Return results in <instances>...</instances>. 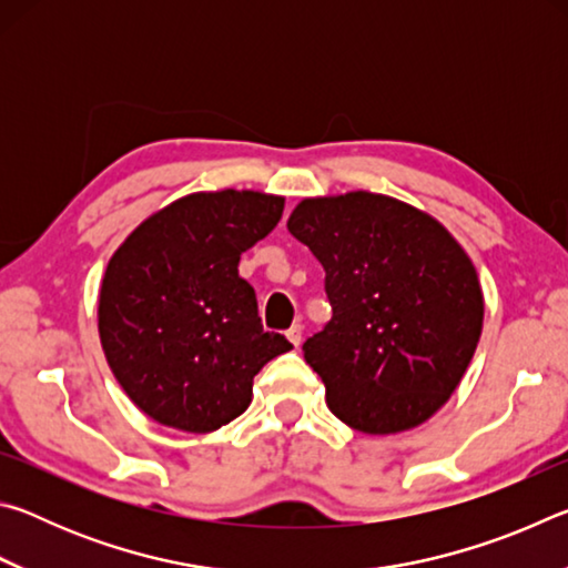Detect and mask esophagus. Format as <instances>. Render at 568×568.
Here are the masks:
<instances>
[{
	"instance_id": "esophagus-1",
	"label": "esophagus",
	"mask_w": 568,
	"mask_h": 568,
	"mask_svg": "<svg viewBox=\"0 0 568 568\" xmlns=\"http://www.w3.org/2000/svg\"><path fill=\"white\" fill-rule=\"evenodd\" d=\"M285 338H287V341H291V343L295 345V348H297V345H301V341H303V325H301V323H295V325H293V328L285 333Z\"/></svg>"
}]
</instances>
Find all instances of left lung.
<instances>
[{
	"instance_id": "obj_1",
	"label": "left lung",
	"mask_w": 568,
	"mask_h": 568,
	"mask_svg": "<svg viewBox=\"0 0 568 568\" xmlns=\"http://www.w3.org/2000/svg\"><path fill=\"white\" fill-rule=\"evenodd\" d=\"M287 230L325 271L333 318L303 343L333 416L368 436L426 423L458 388L484 328V291L458 240L403 200L305 197Z\"/></svg>"
}]
</instances>
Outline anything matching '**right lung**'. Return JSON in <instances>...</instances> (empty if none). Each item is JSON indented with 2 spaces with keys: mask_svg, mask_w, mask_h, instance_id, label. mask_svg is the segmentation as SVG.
<instances>
[{
  "mask_svg": "<svg viewBox=\"0 0 568 568\" xmlns=\"http://www.w3.org/2000/svg\"><path fill=\"white\" fill-rule=\"evenodd\" d=\"M257 190L192 192L124 237L98 297L100 343L114 378L145 416L210 434L253 400V378L293 348L265 333L240 255L283 215Z\"/></svg>",
  "mask_w": 568,
  "mask_h": 568,
  "instance_id": "obj_1",
  "label": "right lung"
}]
</instances>
